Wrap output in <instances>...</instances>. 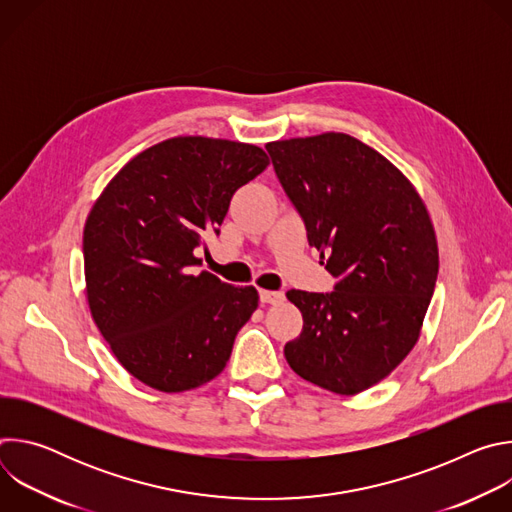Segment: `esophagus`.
I'll list each match as a JSON object with an SVG mask.
<instances>
[{"label": "esophagus", "instance_id": "1", "mask_svg": "<svg viewBox=\"0 0 512 512\" xmlns=\"http://www.w3.org/2000/svg\"><path fill=\"white\" fill-rule=\"evenodd\" d=\"M259 300H261V304H281L283 300H285V296H283V291H261L259 294Z\"/></svg>", "mask_w": 512, "mask_h": 512}]
</instances>
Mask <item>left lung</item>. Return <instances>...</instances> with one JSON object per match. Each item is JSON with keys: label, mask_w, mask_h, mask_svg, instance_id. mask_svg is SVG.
Returning <instances> with one entry per match:
<instances>
[{"label": "left lung", "mask_w": 512, "mask_h": 512, "mask_svg": "<svg viewBox=\"0 0 512 512\" xmlns=\"http://www.w3.org/2000/svg\"><path fill=\"white\" fill-rule=\"evenodd\" d=\"M265 150L336 279L328 294L287 291L304 330L285 344V358L322 389L360 393L419 338L440 265L429 214L387 158L346 133L281 139Z\"/></svg>", "instance_id": "1"}]
</instances>
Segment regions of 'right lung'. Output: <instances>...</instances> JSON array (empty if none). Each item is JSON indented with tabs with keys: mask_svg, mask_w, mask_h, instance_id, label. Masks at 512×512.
Returning a JSON list of instances; mask_svg holds the SVG:
<instances>
[{
	"mask_svg": "<svg viewBox=\"0 0 512 512\" xmlns=\"http://www.w3.org/2000/svg\"><path fill=\"white\" fill-rule=\"evenodd\" d=\"M267 166L257 145L172 137L127 162L95 202L83 233L89 308L137 381L182 393L227 367L259 294L196 273V251Z\"/></svg>",
	"mask_w": 512,
	"mask_h": 512,
	"instance_id": "right-lung-1",
	"label": "right lung"
}]
</instances>
